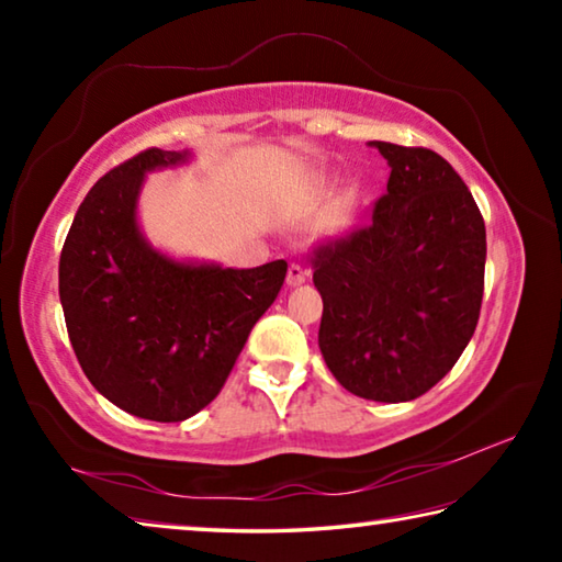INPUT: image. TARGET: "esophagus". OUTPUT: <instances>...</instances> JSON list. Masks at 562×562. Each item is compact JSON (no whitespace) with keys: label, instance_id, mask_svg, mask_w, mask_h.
<instances>
[{"label":"esophagus","instance_id":"esophagus-1","mask_svg":"<svg viewBox=\"0 0 562 562\" xmlns=\"http://www.w3.org/2000/svg\"><path fill=\"white\" fill-rule=\"evenodd\" d=\"M304 280H307V270H304L302 265H290V270H288V284H290V288H300Z\"/></svg>","mask_w":562,"mask_h":562}]
</instances>
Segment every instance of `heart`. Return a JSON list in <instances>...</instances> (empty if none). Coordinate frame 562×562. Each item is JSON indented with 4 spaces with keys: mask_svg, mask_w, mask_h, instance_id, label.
<instances>
[{
    "mask_svg": "<svg viewBox=\"0 0 562 562\" xmlns=\"http://www.w3.org/2000/svg\"><path fill=\"white\" fill-rule=\"evenodd\" d=\"M355 211H357L355 195H347L345 201H341V203L337 205V211L329 215L327 231H329V233H345L347 227L351 225V221H355Z\"/></svg>",
    "mask_w": 562,
    "mask_h": 562,
    "instance_id": "heart-1",
    "label": "heart"
}]
</instances>
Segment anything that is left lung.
Masks as SVG:
<instances>
[{"label":"left lung","instance_id":"8db88e82","mask_svg":"<svg viewBox=\"0 0 562 562\" xmlns=\"http://www.w3.org/2000/svg\"><path fill=\"white\" fill-rule=\"evenodd\" d=\"M386 195L372 223L319 247V351L347 392L412 402L469 345L483 300L486 225L449 160L384 140Z\"/></svg>","mask_w":562,"mask_h":562}]
</instances>
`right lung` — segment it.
Segmentation results:
<instances>
[{"instance_id": "obj_1", "label": "right lung", "mask_w": 562, "mask_h": 562, "mask_svg": "<svg viewBox=\"0 0 562 562\" xmlns=\"http://www.w3.org/2000/svg\"><path fill=\"white\" fill-rule=\"evenodd\" d=\"M190 150L150 148L83 198L59 260V300L76 359L101 396L148 422H186L213 402L288 274V262L237 270L180 260L138 223L148 173Z\"/></svg>"}]
</instances>
